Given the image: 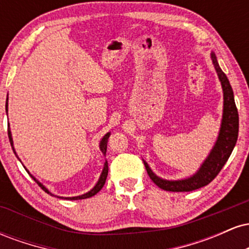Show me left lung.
I'll use <instances>...</instances> for the list:
<instances>
[{
  "instance_id": "1",
  "label": "left lung",
  "mask_w": 249,
  "mask_h": 249,
  "mask_svg": "<svg viewBox=\"0 0 249 249\" xmlns=\"http://www.w3.org/2000/svg\"><path fill=\"white\" fill-rule=\"evenodd\" d=\"M212 61L214 68L218 72L220 82H221L222 91H224V113H222V122L218 141H216L210 156L207 157V159L201 165L198 172L191 178L184 180L170 181V180L160 179L151 171L147 162L144 161L148 177L157 186L160 187L164 191H168V192H190V191L198 190L200 187L206 186L218 176L221 168L224 167L226 161L228 160L231 153H232L234 146H235L236 141H238L239 113L235 102H234L232 87H231L230 81L226 77L224 71L220 69L214 53H212Z\"/></svg>"
}]
</instances>
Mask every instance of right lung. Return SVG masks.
Wrapping results in <instances>:
<instances>
[{"label": "right lung", "instance_id": "obj_1", "mask_svg": "<svg viewBox=\"0 0 249 249\" xmlns=\"http://www.w3.org/2000/svg\"><path fill=\"white\" fill-rule=\"evenodd\" d=\"M5 110H7V113H8V98H7V104H5ZM8 137H9V141H10L11 147H13L14 153L16 154V152H15V148H14V145H13V138H11V132H10L9 128H8ZM108 137H110V133H107V134H105V136L103 137V138H102L101 144H99V148H101V151L103 152V154H104V156H105V153H107V139H108ZM16 157H17V154H16ZM17 158H18V157H17ZM107 172H108L107 161H105V164H104V168H103V172H102V174H101V178H99L98 182H97V184H96V186L93 187L92 190L90 191V192H88V193L83 194V196H72V198H65V199H68V200H79V199H87V198H90V196H95V194H97V193L99 192V191L102 190L103 186H104L105 181H107ZM31 177H33V176H31ZM33 178H34V177H33ZM34 180H35V181L37 182V184H38V186L41 187L42 190L44 191V192H47V193L51 194V193L49 192V191L47 190V188H45L44 186H43V185L41 184V182L37 181V180H36L35 178H34ZM51 196H53V194H51Z\"/></svg>", "mask_w": 249, "mask_h": 249}]
</instances>
